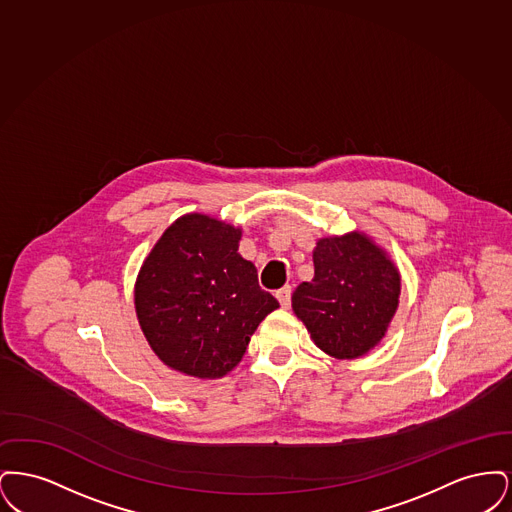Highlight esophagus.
Wrapping results in <instances>:
<instances>
[{
  "instance_id": "obj_1",
  "label": "esophagus",
  "mask_w": 512,
  "mask_h": 512,
  "mask_svg": "<svg viewBox=\"0 0 512 512\" xmlns=\"http://www.w3.org/2000/svg\"><path fill=\"white\" fill-rule=\"evenodd\" d=\"M276 299L280 301V305H282L284 309H288V307H290V303H292V288H290V286L280 288V290L276 292Z\"/></svg>"
}]
</instances>
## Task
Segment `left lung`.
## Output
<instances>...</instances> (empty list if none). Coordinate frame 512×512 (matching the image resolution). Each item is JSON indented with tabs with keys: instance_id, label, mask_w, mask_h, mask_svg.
Returning <instances> with one entry per match:
<instances>
[{
	"instance_id": "left-lung-1",
	"label": "left lung",
	"mask_w": 512,
	"mask_h": 512,
	"mask_svg": "<svg viewBox=\"0 0 512 512\" xmlns=\"http://www.w3.org/2000/svg\"><path fill=\"white\" fill-rule=\"evenodd\" d=\"M313 263L315 278L293 292V313L330 357L365 355L386 336L397 311L399 270L363 232L318 240Z\"/></svg>"
}]
</instances>
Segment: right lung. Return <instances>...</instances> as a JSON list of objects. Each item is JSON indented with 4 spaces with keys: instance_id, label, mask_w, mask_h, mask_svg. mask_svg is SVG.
<instances>
[{
    "instance_id": "obj_1",
    "label": "right lung",
    "mask_w": 512,
    "mask_h": 512,
    "mask_svg": "<svg viewBox=\"0 0 512 512\" xmlns=\"http://www.w3.org/2000/svg\"><path fill=\"white\" fill-rule=\"evenodd\" d=\"M242 230L207 215L174 220L147 255L134 303L155 355L195 378H222L278 301L238 253Z\"/></svg>"
}]
</instances>
